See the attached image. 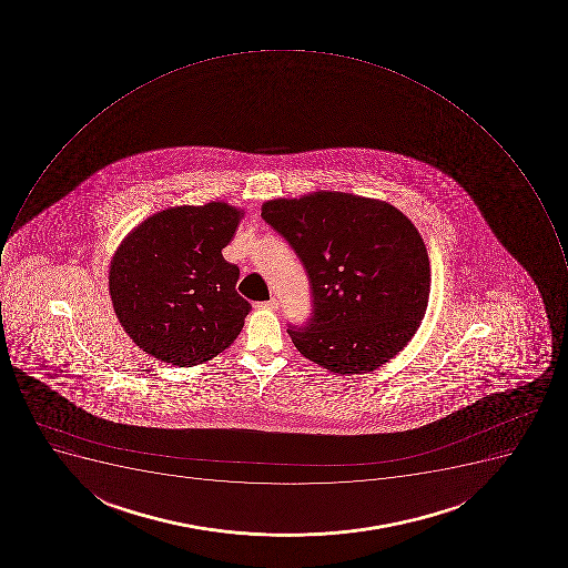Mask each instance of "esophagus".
Segmentation results:
<instances>
[{"label":"esophagus","mask_w":568,"mask_h":568,"mask_svg":"<svg viewBox=\"0 0 568 568\" xmlns=\"http://www.w3.org/2000/svg\"><path fill=\"white\" fill-rule=\"evenodd\" d=\"M257 308H266V311H277L278 308V300L272 298L268 302H261V304L255 305Z\"/></svg>","instance_id":"34e87169"}]
</instances>
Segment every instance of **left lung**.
<instances>
[{"mask_svg": "<svg viewBox=\"0 0 568 568\" xmlns=\"http://www.w3.org/2000/svg\"><path fill=\"white\" fill-rule=\"evenodd\" d=\"M261 216L281 234L313 291V316L287 334L305 358L337 375H361L396 357L419 328L429 260L398 207L352 193L273 199Z\"/></svg>", "mask_w": 568, "mask_h": 568, "instance_id": "obj_1", "label": "left lung"}]
</instances>
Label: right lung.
Returning <instances> with one entry per match:
<instances>
[{
  "mask_svg": "<svg viewBox=\"0 0 568 568\" xmlns=\"http://www.w3.org/2000/svg\"><path fill=\"white\" fill-rule=\"evenodd\" d=\"M245 211L227 202L175 206L143 220L108 272L113 311L143 352L172 366L211 361L234 343L252 305L222 248Z\"/></svg>",
  "mask_w": 568,
  "mask_h": 568,
  "instance_id": "right-lung-1",
  "label": "right lung"
}]
</instances>
